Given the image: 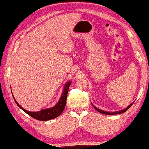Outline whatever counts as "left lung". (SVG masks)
I'll return each mask as SVG.
<instances>
[{
    "label": "left lung",
    "instance_id": "8db88e82",
    "mask_svg": "<svg viewBox=\"0 0 149 149\" xmlns=\"http://www.w3.org/2000/svg\"><path fill=\"white\" fill-rule=\"evenodd\" d=\"M133 104V103H132L131 104H130V105H128V107H126L125 109H123V110H119V111H115V112H107V111H104V110H100V109H98V107H95L94 105L92 104V105L94 106V107L95 109H96V110L98 111V112H99L100 113H102V114H107V115H115V114H121V113H123V112H125L126 111H127L128 110L129 108H130V107L132 106V105Z\"/></svg>",
    "mask_w": 149,
    "mask_h": 149
}]
</instances>
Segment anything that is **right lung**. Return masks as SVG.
<instances>
[{
	"mask_svg": "<svg viewBox=\"0 0 149 149\" xmlns=\"http://www.w3.org/2000/svg\"><path fill=\"white\" fill-rule=\"evenodd\" d=\"M71 81H68L67 82H66L63 89V92H62V94L61 95L60 100L57 102L56 105H54L53 107H50V108L44 109V110L38 111V112H30V111L25 110L24 108H23V107L16 101L15 98H14L13 94H12V96H13L14 101L17 103L18 106L20 107L23 111H24L26 113L28 114V115L32 116L34 119L39 120V121H48V120L55 119V118L57 117V116L60 115V114L63 112L66 105L68 91H69V86L71 85Z\"/></svg>",
	"mask_w": 149,
	"mask_h": 149,
	"instance_id": "right-lung-1",
	"label": "right lung"
}]
</instances>
